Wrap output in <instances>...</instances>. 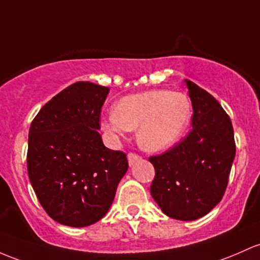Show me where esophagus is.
<instances>
[{
	"label": "esophagus",
	"instance_id": "34e87169",
	"mask_svg": "<svg viewBox=\"0 0 260 260\" xmlns=\"http://www.w3.org/2000/svg\"><path fill=\"white\" fill-rule=\"evenodd\" d=\"M127 159H128V164H129V167H133V165H135L137 161L141 160V156L137 155V154L129 153V154H128Z\"/></svg>",
	"mask_w": 260,
	"mask_h": 260
}]
</instances>
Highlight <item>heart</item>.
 Masks as SVG:
<instances>
[{"label":"heart","instance_id":"heart-1","mask_svg":"<svg viewBox=\"0 0 260 260\" xmlns=\"http://www.w3.org/2000/svg\"><path fill=\"white\" fill-rule=\"evenodd\" d=\"M191 118L186 95L168 90H152L122 98L113 113L101 121V128L112 138L137 131L139 147L147 152H160L184 136Z\"/></svg>","mask_w":260,"mask_h":260}]
</instances>
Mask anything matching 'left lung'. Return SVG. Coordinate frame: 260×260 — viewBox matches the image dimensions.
Instances as JSON below:
<instances>
[{
    "instance_id": "1",
    "label": "left lung",
    "mask_w": 260,
    "mask_h": 260,
    "mask_svg": "<svg viewBox=\"0 0 260 260\" xmlns=\"http://www.w3.org/2000/svg\"><path fill=\"white\" fill-rule=\"evenodd\" d=\"M192 104V129L167 153L152 156L154 201L167 216L195 221L221 201L236 155L232 122L218 101L184 80Z\"/></svg>"
}]
</instances>
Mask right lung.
<instances>
[{
    "label": "right lung",
    "instance_id": "1",
    "mask_svg": "<svg viewBox=\"0 0 260 260\" xmlns=\"http://www.w3.org/2000/svg\"><path fill=\"white\" fill-rule=\"evenodd\" d=\"M110 88L79 81L42 107L28 135L27 168L54 221L86 227L110 210L128 169L125 154L105 147L100 112Z\"/></svg>",
    "mask_w": 260,
    "mask_h": 260
}]
</instances>
